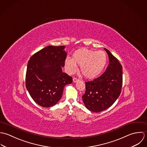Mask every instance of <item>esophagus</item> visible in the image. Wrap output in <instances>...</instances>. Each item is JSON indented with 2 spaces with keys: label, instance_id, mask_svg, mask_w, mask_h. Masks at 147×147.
<instances>
[{
  "label": "esophagus",
  "instance_id": "1",
  "mask_svg": "<svg viewBox=\"0 0 147 147\" xmlns=\"http://www.w3.org/2000/svg\"><path fill=\"white\" fill-rule=\"evenodd\" d=\"M80 80L79 78H76V77L73 78V82H77L79 81Z\"/></svg>",
  "mask_w": 147,
  "mask_h": 147
}]
</instances>
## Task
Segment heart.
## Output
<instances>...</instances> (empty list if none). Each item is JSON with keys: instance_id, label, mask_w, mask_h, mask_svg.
Returning <instances> with one entry per match:
<instances>
[{"instance_id": "obj_1", "label": "heart", "mask_w": 147, "mask_h": 147, "mask_svg": "<svg viewBox=\"0 0 147 147\" xmlns=\"http://www.w3.org/2000/svg\"><path fill=\"white\" fill-rule=\"evenodd\" d=\"M107 61V55L104 51L82 48L74 52L72 59L67 57L65 65L68 71L73 73L76 71L78 64L81 66V71L85 77L93 78L103 71Z\"/></svg>"}]
</instances>
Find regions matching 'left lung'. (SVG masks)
Wrapping results in <instances>:
<instances>
[{"instance_id":"8db88e82","label":"left lung","mask_w":147,"mask_h":147,"mask_svg":"<svg viewBox=\"0 0 147 147\" xmlns=\"http://www.w3.org/2000/svg\"><path fill=\"white\" fill-rule=\"evenodd\" d=\"M109 64L106 71L92 81L85 82L82 100L90 111L99 113L111 107L119 96L123 84L122 66L107 49Z\"/></svg>"}]
</instances>
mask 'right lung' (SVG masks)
Returning a JSON list of instances; mask_svg holds the SVG:
<instances>
[{
	"label": "right lung",
	"mask_w": 147,
	"mask_h": 147,
	"mask_svg": "<svg viewBox=\"0 0 147 147\" xmlns=\"http://www.w3.org/2000/svg\"><path fill=\"white\" fill-rule=\"evenodd\" d=\"M63 46L49 45L30 57L26 76V86L36 103L43 107L56 105L63 88L73 78L62 71L67 53Z\"/></svg>",
	"instance_id": "obj_1"
}]
</instances>
